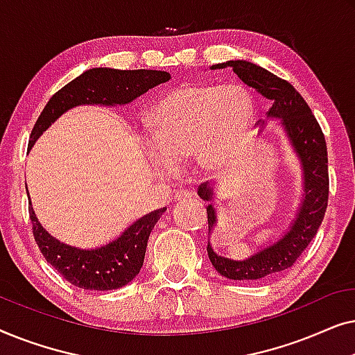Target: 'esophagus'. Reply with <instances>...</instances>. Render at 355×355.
<instances>
[{"label": "esophagus", "instance_id": "34e87169", "mask_svg": "<svg viewBox=\"0 0 355 355\" xmlns=\"http://www.w3.org/2000/svg\"><path fill=\"white\" fill-rule=\"evenodd\" d=\"M193 196H196V192L193 191H189V189H181V191L176 192L174 198H176V200H187V198H192Z\"/></svg>", "mask_w": 355, "mask_h": 355}]
</instances>
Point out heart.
<instances>
[{
	"instance_id": "obj_1",
	"label": "heart",
	"mask_w": 355,
	"mask_h": 355,
	"mask_svg": "<svg viewBox=\"0 0 355 355\" xmlns=\"http://www.w3.org/2000/svg\"><path fill=\"white\" fill-rule=\"evenodd\" d=\"M252 118L254 101L241 87L182 85L155 105L145 152L166 173L192 155L202 168L220 171L241 155Z\"/></svg>"
}]
</instances>
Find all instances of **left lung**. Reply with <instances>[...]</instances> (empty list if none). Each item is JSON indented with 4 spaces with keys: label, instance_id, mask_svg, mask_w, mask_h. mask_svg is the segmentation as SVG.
Here are the masks:
<instances>
[{
    "label": "left lung",
    "instance_id": "obj_1",
    "mask_svg": "<svg viewBox=\"0 0 355 355\" xmlns=\"http://www.w3.org/2000/svg\"><path fill=\"white\" fill-rule=\"evenodd\" d=\"M227 66L232 67L244 84L273 101L268 116L281 119V124L302 163L304 198L289 231L273 245L265 247L244 261H236L216 255L208 242V259L218 273L230 279L254 281L271 278L295 263L322 225L329 193L327 142L312 110L288 80L249 61H227L211 67L223 69ZM198 196L203 200H211L213 189L210 184H200ZM207 218L208 231L211 232L216 223V213L211 205L207 207Z\"/></svg>",
    "mask_w": 355,
    "mask_h": 355
}]
</instances>
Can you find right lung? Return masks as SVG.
<instances>
[{
	"mask_svg": "<svg viewBox=\"0 0 355 355\" xmlns=\"http://www.w3.org/2000/svg\"><path fill=\"white\" fill-rule=\"evenodd\" d=\"M171 76L164 71L134 69L119 71L108 67H94L76 77L51 96L33 125L28 150L43 130L60 118L64 111L77 105H124L129 103ZM166 208L145 215L129 226L118 239L94 250H82L56 241L38 223L32 205L28 215L32 232L45 260L66 281L80 289L111 291L123 288L139 275L144 265L147 242L153 226Z\"/></svg>",
	"mask_w": 355,
	"mask_h": 355,
	"instance_id": "add662e5",
	"label": "right lung"
}]
</instances>
